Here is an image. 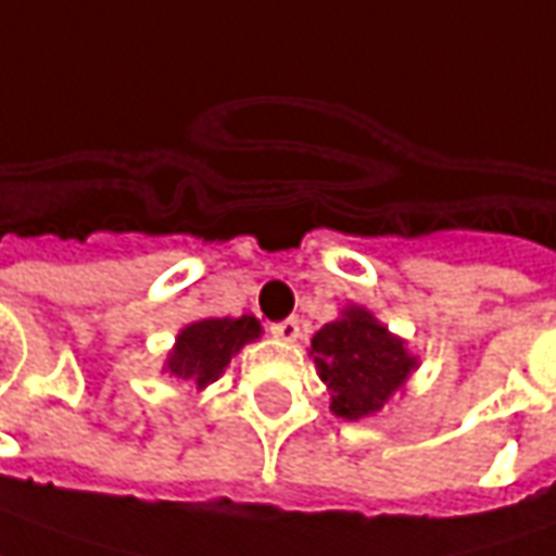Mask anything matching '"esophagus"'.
<instances>
[{"instance_id": "1", "label": "esophagus", "mask_w": 556, "mask_h": 556, "mask_svg": "<svg viewBox=\"0 0 556 556\" xmlns=\"http://www.w3.org/2000/svg\"><path fill=\"white\" fill-rule=\"evenodd\" d=\"M270 333H274L277 340L294 343V340L301 337V325H298V318H282L277 325H270Z\"/></svg>"}]
</instances>
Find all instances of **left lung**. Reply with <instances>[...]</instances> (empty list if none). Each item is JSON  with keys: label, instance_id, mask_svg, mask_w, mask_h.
<instances>
[{"label": "left lung", "instance_id": "8db88e82", "mask_svg": "<svg viewBox=\"0 0 556 556\" xmlns=\"http://www.w3.org/2000/svg\"><path fill=\"white\" fill-rule=\"evenodd\" d=\"M321 382L331 391V413L349 421L376 415L403 388L418 358L364 306H345L309 343Z\"/></svg>", "mask_w": 556, "mask_h": 556}]
</instances>
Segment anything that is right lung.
<instances>
[{"label": "right lung", "mask_w": 556, "mask_h": 556, "mask_svg": "<svg viewBox=\"0 0 556 556\" xmlns=\"http://www.w3.org/2000/svg\"><path fill=\"white\" fill-rule=\"evenodd\" d=\"M258 337L262 325L255 316L201 318L177 333V343L168 352L162 370L170 372L174 379L192 382L195 388H207L223 376L231 355H238L243 345Z\"/></svg>", "instance_id": "obj_1"}]
</instances>
